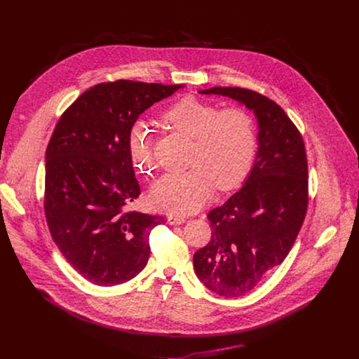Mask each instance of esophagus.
Instances as JSON below:
<instances>
[{"instance_id":"34e87169","label":"esophagus","mask_w":359,"mask_h":359,"mask_svg":"<svg viewBox=\"0 0 359 359\" xmlns=\"http://www.w3.org/2000/svg\"><path fill=\"white\" fill-rule=\"evenodd\" d=\"M186 222V217L184 216H179V215H173V213H170V215H168V223L169 224H182V223H184Z\"/></svg>"}]
</instances>
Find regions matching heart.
I'll return each mask as SVG.
<instances>
[{"label":"heart","mask_w":359,"mask_h":359,"mask_svg":"<svg viewBox=\"0 0 359 359\" xmlns=\"http://www.w3.org/2000/svg\"><path fill=\"white\" fill-rule=\"evenodd\" d=\"M176 130L193 137L190 169L169 172L151 186L150 200L155 206L190 213L206 203L217 183L220 189L237 186L250 172L257 133L250 114L241 108L222 109L197 97H183L163 114ZM128 150L137 172L147 175L155 168V136L137 121L128 135Z\"/></svg>","instance_id":"b5f03b06"}]
</instances>
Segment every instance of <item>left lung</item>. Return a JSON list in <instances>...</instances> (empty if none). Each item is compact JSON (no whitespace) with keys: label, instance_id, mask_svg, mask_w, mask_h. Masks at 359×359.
I'll list each match as a JSON object with an SVG mask.
<instances>
[{"label":"left lung","instance_id":"1","mask_svg":"<svg viewBox=\"0 0 359 359\" xmlns=\"http://www.w3.org/2000/svg\"><path fill=\"white\" fill-rule=\"evenodd\" d=\"M252 111L259 149L243 187L208 217L212 238L193 255L198 280L223 297L259 285L288 255L309 206V165L301 133L280 105L244 88L216 86Z\"/></svg>","mask_w":359,"mask_h":359}]
</instances>
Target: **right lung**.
<instances>
[{"mask_svg": "<svg viewBox=\"0 0 359 359\" xmlns=\"http://www.w3.org/2000/svg\"><path fill=\"white\" fill-rule=\"evenodd\" d=\"M183 85L115 81L85 90L45 151L46 223L67 262L96 285H118L147 264L149 234L165 217L126 210L139 197L128 135L153 104Z\"/></svg>", "mask_w": 359, "mask_h": 359, "instance_id": "obj_1", "label": "right lung"}]
</instances>
